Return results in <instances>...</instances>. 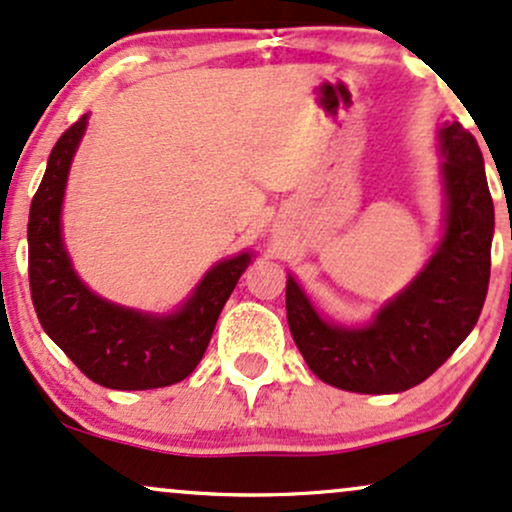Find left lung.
I'll list each match as a JSON object with an SVG mask.
<instances>
[{
	"instance_id": "8db88e82",
	"label": "left lung",
	"mask_w": 512,
	"mask_h": 512,
	"mask_svg": "<svg viewBox=\"0 0 512 512\" xmlns=\"http://www.w3.org/2000/svg\"><path fill=\"white\" fill-rule=\"evenodd\" d=\"M448 214L432 262L365 329L324 322L293 276L288 326L307 367L353 393H400L432 377L477 324L486 300L494 200L477 140L460 123L441 131Z\"/></svg>"
}]
</instances>
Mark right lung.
Segmentation results:
<instances>
[{
  "instance_id": "obj_1",
  "label": "right lung",
  "mask_w": 512,
  "mask_h": 512,
  "mask_svg": "<svg viewBox=\"0 0 512 512\" xmlns=\"http://www.w3.org/2000/svg\"><path fill=\"white\" fill-rule=\"evenodd\" d=\"M88 116L52 147L28 217L30 298L42 329L85 377L116 391H145L183 381L202 360L250 255L231 257L202 279L176 315L152 317L97 298L80 283L61 243V200Z\"/></svg>"
}]
</instances>
